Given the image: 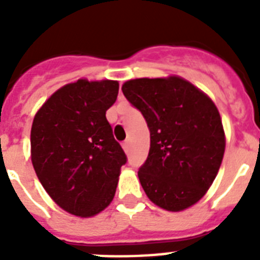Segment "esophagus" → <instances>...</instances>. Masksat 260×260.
I'll use <instances>...</instances> for the list:
<instances>
[{"instance_id":"1","label":"esophagus","mask_w":260,"mask_h":260,"mask_svg":"<svg viewBox=\"0 0 260 260\" xmlns=\"http://www.w3.org/2000/svg\"><path fill=\"white\" fill-rule=\"evenodd\" d=\"M122 147H123V150L126 151V152H128V150H130V142L128 141H125L122 143Z\"/></svg>"}]
</instances>
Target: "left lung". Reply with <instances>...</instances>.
<instances>
[{"label":"left lung","mask_w":260,"mask_h":260,"mask_svg":"<svg viewBox=\"0 0 260 260\" xmlns=\"http://www.w3.org/2000/svg\"><path fill=\"white\" fill-rule=\"evenodd\" d=\"M122 92L150 128L148 157L138 177L151 202L172 212L191 207L212 185L225 151L213 102L180 77L139 78Z\"/></svg>","instance_id":"obj_1"}]
</instances>
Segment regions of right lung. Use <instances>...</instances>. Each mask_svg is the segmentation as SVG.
I'll list each match as a JSON object with an SVG mask.
<instances>
[{"instance_id":"add662e5","label":"right lung","mask_w":260,"mask_h":260,"mask_svg":"<svg viewBox=\"0 0 260 260\" xmlns=\"http://www.w3.org/2000/svg\"><path fill=\"white\" fill-rule=\"evenodd\" d=\"M118 82L79 79L53 93L31 128V160L39 181L62 210L91 217L113 201L127 157L105 113Z\"/></svg>"}]
</instances>
